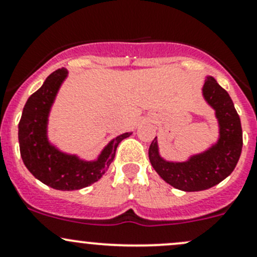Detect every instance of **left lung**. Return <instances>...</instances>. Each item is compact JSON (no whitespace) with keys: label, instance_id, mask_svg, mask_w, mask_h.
I'll use <instances>...</instances> for the list:
<instances>
[{"label":"left lung","instance_id":"1","mask_svg":"<svg viewBox=\"0 0 257 257\" xmlns=\"http://www.w3.org/2000/svg\"><path fill=\"white\" fill-rule=\"evenodd\" d=\"M201 95L216 119L217 139L214 143L183 162L165 159L157 137L149 147L150 164L158 175L183 191L206 190L221 183L235 169L242 149L241 121L229 93L214 77L206 76Z\"/></svg>","mask_w":257,"mask_h":257}]
</instances>
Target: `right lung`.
Returning a JSON list of instances; mask_svg holds the SVG:
<instances>
[{
  "instance_id": "right-lung-1",
  "label": "right lung",
  "mask_w": 257,
  "mask_h": 257,
  "mask_svg": "<svg viewBox=\"0 0 257 257\" xmlns=\"http://www.w3.org/2000/svg\"><path fill=\"white\" fill-rule=\"evenodd\" d=\"M67 78L68 69H57L28 98L18 124V142L23 163L33 177L49 188L71 191L99 180L112 164L118 144L132 133L128 132L110 139L92 160L57 147L48 136L49 115Z\"/></svg>"
}]
</instances>
